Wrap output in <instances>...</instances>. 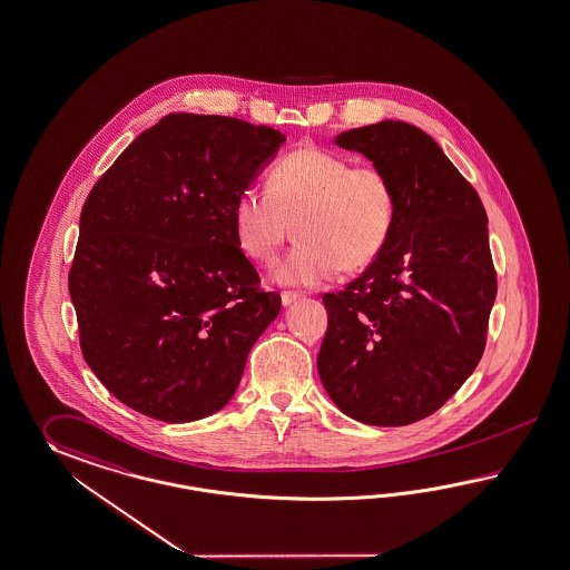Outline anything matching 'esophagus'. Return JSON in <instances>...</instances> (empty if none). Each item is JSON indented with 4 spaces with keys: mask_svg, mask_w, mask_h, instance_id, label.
Segmentation results:
<instances>
[{
    "mask_svg": "<svg viewBox=\"0 0 570 570\" xmlns=\"http://www.w3.org/2000/svg\"><path fill=\"white\" fill-rule=\"evenodd\" d=\"M301 296H303V294H298V292L284 291L282 292V305H292V303H296Z\"/></svg>",
    "mask_w": 570,
    "mask_h": 570,
    "instance_id": "1",
    "label": "esophagus"
}]
</instances>
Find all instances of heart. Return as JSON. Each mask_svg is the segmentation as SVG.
Instances as JSON below:
<instances>
[{
	"label": "heart",
	"mask_w": 570,
	"mask_h": 570,
	"mask_svg": "<svg viewBox=\"0 0 570 570\" xmlns=\"http://www.w3.org/2000/svg\"><path fill=\"white\" fill-rule=\"evenodd\" d=\"M397 216V191L387 170L354 165L344 154L301 146L267 175L265 191L245 187L233 224L238 249L272 264L292 233L296 245L276 265L286 286H320L344 267L358 272L385 249Z\"/></svg>",
	"instance_id": "1"
}]
</instances>
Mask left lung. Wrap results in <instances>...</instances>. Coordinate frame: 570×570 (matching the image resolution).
Here are the masks:
<instances>
[{
    "instance_id": "obj_1",
    "label": "left lung",
    "mask_w": 570,
    "mask_h": 570,
    "mask_svg": "<svg viewBox=\"0 0 570 570\" xmlns=\"http://www.w3.org/2000/svg\"><path fill=\"white\" fill-rule=\"evenodd\" d=\"M335 144L395 183L385 249L344 291L323 294L317 368L335 405L371 426H405L443 405L484 354L497 269L482 199L439 144L403 121L356 127Z\"/></svg>"
}]
</instances>
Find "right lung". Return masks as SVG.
<instances>
[{
    "mask_svg": "<svg viewBox=\"0 0 570 570\" xmlns=\"http://www.w3.org/2000/svg\"><path fill=\"white\" fill-rule=\"evenodd\" d=\"M286 136L235 117L170 112L83 202L71 303L83 361L121 403L191 422L235 395L278 292L238 249L233 208Z\"/></svg>",
    "mask_w": 570,
    "mask_h": 570,
    "instance_id": "right-lung-1",
    "label": "right lung"
}]
</instances>
